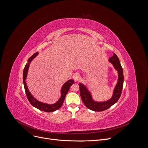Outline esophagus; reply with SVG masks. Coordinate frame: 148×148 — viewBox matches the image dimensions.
Segmentation results:
<instances>
[{
	"instance_id": "esophagus-1",
	"label": "esophagus",
	"mask_w": 148,
	"mask_h": 148,
	"mask_svg": "<svg viewBox=\"0 0 148 148\" xmlns=\"http://www.w3.org/2000/svg\"><path fill=\"white\" fill-rule=\"evenodd\" d=\"M81 78V77H80V75L78 73H76L73 75V79L75 82L79 81V80Z\"/></svg>"
}]
</instances>
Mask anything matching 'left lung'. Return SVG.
I'll list each match as a JSON object with an SVG mask.
<instances>
[{
  "mask_svg": "<svg viewBox=\"0 0 148 148\" xmlns=\"http://www.w3.org/2000/svg\"><path fill=\"white\" fill-rule=\"evenodd\" d=\"M113 56L109 59V62L113 64L115 70L118 71L119 78L118 82L115 87L113 96L110 99L105 102H96L93 101L91 93L89 92L86 87L82 83H79V92L80 96L84 104L89 109L96 112H101L107 110V109L113 106L118 101L122 94V91L123 85V73L122 65L120 64L119 59L115 53H113Z\"/></svg>",
  "mask_w": 148,
  "mask_h": 148,
  "instance_id": "left-lung-1",
  "label": "left lung"
}]
</instances>
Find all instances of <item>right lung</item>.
Returning <instances> with one entry per match:
<instances>
[{
  "mask_svg": "<svg viewBox=\"0 0 148 148\" xmlns=\"http://www.w3.org/2000/svg\"><path fill=\"white\" fill-rule=\"evenodd\" d=\"M38 54V52H36L32 56L29 57L28 60V63L26 64L25 68H24L23 79L25 90L26 92V96H27L28 99L31 105L34 106V107H36V108H37L42 111L46 112H51L56 111L57 109H59L60 107L62 106V104H63L65 97L66 95L67 92H69L70 86L74 83V80L70 79L63 85V86H62V90H61V93H62L61 97L60 98V99L56 103H55V104H45V103L39 102L38 100L36 99L32 95H31V94L29 91L28 86H27V85H26V83L25 82V79L26 78V77H27V73H28L29 64L31 62V61H32L34 59V57H36V56H37Z\"/></svg>",
  "mask_w": 148,
  "mask_h": 148,
  "instance_id": "obj_1",
  "label": "right lung"
}]
</instances>
